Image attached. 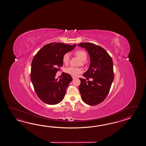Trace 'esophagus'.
I'll list each match as a JSON object with an SVG mask.
<instances>
[{
    "label": "esophagus",
    "mask_w": 146,
    "mask_h": 146,
    "mask_svg": "<svg viewBox=\"0 0 146 146\" xmlns=\"http://www.w3.org/2000/svg\"><path fill=\"white\" fill-rule=\"evenodd\" d=\"M72 78L73 79H76V77H72Z\"/></svg>",
    "instance_id": "1"
}]
</instances>
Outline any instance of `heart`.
Here are the masks:
<instances>
[{
  "label": "heart",
  "instance_id": "heart-1",
  "mask_svg": "<svg viewBox=\"0 0 146 146\" xmlns=\"http://www.w3.org/2000/svg\"><path fill=\"white\" fill-rule=\"evenodd\" d=\"M74 54L81 60V65H84L85 60L87 58V54L86 52L83 50H77L74 51ZM69 59H70V56L69 53H65L63 55L62 57L63 63L65 65H67L68 64ZM65 72L66 73L70 74L73 77H76L78 74H80L82 72V70L79 67H69L68 68L66 69Z\"/></svg>",
  "mask_w": 146,
  "mask_h": 146
}]
</instances>
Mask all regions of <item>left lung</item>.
<instances>
[{"instance_id":"left-lung-1","label":"left lung","mask_w":146,"mask_h":146,"mask_svg":"<svg viewBox=\"0 0 146 146\" xmlns=\"http://www.w3.org/2000/svg\"><path fill=\"white\" fill-rule=\"evenodd\" d=\"M78 45L86 48L90 55V66L84 74L88 82L79 78V86L81 99L90 106H96L106 99L114 79L113 64L111 57L102 47L91 43H81Z\"/></svg>"}]
</instances>
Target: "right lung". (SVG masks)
I'll return each instance as SVG.
<instances>
[{
  "label": "right lung",
  "instance_id": "1",
  "mask_svg": "<svg viewBox=\"0 0 146 146\" xmlns=\"http://www.w3.org/2000/svg\"><path fill=\"white\" fill-rule=\"evenodd\" d=\"M76 44L50 43L44 45L34 56L31 64V80L38 97L47 104L60 102L67 88L72 79L70 74L62 73L59 80L55 79L57 72L61 70L62 57L74 50Z\"/></svg>",
  "mask_w": 146,
  "mask_h": 146
}]
</instances>
